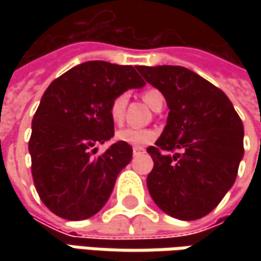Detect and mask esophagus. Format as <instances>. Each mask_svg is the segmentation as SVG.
Instances as JSON below:
<instances>
[{
    "mask_svg": "<svg viewBox=\"0 0 261 261\" xmlns=\"http://www.w3.org/2000/svg\"><path fill=\"white\" fill-rule=\"evenodd\" d=\"M145 152V149L142 148V146H134V156L141 155V154H144Z\"/></svg>",
    "mask_w": 261,
    "mask_h": 261,
    "instance_id": "34e87169",
    "label": "esophagus"
}]
</instances>
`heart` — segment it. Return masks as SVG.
<instances>
[{
  "label": "heart",
  "instance_id": "heart-1",
  "mask_svg": "<svg viewBox=\"0 0 261 261\" xmlns=\"http://www.w3.org/2000/svg\"><path fill=\"white\" fill-rule=\"evenodd\" d=\"M158 97H161V94L158 91L149 90L144 94V100L149 107H152ZM126 105H127V94H125V93L116 95L113 101L110 103L109 115H110V119H112V122L115 125H120L123 122ZM155 130H152V129H139V127H125V129H120V130L116 132V139L119 142H123V144L134 146L148 145L155 139Z\"/></svg>",
  "mask_w": 261,
  "mask_h": 261
}]
</instances>
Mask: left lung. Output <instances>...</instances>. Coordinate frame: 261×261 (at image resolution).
Wrapping results in <instances>:
<instances>
[{
  "instance_id": "8db88e82",
  "label": "left lung",
  "mask_w": 261,
  "mask_h": 261,
  "mask_svg": "<svg viewBox=\"0 0 261 261\" xmlns=\"http://www.w3.org/2000/svg\"><path fill=\"white\" fill-rule=\"evenodd\" d=\"M170 109L146 186L167 215L195 221L207 215L232 187L244 155V126L222 90L185 66H138ZM178 149L171 156L164 150Z\"/></svg>"
}]
</instances>
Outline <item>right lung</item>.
Masks as SVG:
<instances>
[{"instance_id": "add662e5", "label": "right lung", "mask_w": 261, "mask_h": 261, "mask_svg": "<svg viewBox=\"0 0 261 261\" xmlns=\"http://www.w3.org/2000/svg\"><path fill=\"white\" fill-rule=\"evenodd\" d=\"M138 66L88 61L52 81L32 120L29 152L37 193L55 215L81 221L95 215L132 160V146L95 145L115 135L109 107L116 95L142 88Z\"/></svg>"}]
</instances>
